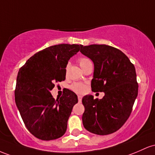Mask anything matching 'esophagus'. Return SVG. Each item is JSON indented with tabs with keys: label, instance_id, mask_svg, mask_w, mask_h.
Wrapping results in <instances>:
<instances>
[{
	"label": "esophagus",
	"instance_id": "obj_1",
	"mask_svg": "<svg viewBox=\"0 0 155 155\" xmlns=\"http://www.w3.org/2000/svg\"><path fill=\"white\" fill-rule=\"evenodd\" d=\"M78 101H79V102H81V100H82V96H81V95H78Z\"/></svg>",
	"mask_w": 155,
	"mask_h": 155
}]
</instances>
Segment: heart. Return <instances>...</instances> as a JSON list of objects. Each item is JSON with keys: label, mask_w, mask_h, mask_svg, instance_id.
<instances>
[{"label": "heart", "mask_w": 155, "mask_h": 155, "mask_svg": "<svg viewBox=\"0 0 155 155\" xmlns=\"http://www.w3.org/2000/svg\"><path fill=\"white\" fill-rule=\"evenodd\" d=\"M78 62H79V64L81 67V68L83 69L87 64L91 63V61L89 60V58H87V57L83 56L78 59ZM70 88L73 91L75 92V93L83 94L87 91L88 86L85 83H74L71 85Z\"/></svg>", "instance_id": "heart-1"}]
</instances>
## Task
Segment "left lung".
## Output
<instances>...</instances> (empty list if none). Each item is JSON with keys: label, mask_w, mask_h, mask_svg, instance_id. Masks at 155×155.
Instances as JSON below:
<instances>
[{"label": "left lung", "mask_w": 155, "mask_h": 155, "mask_svg": "<svg viewBox=\"0 0 155 155\" xmlns=\"http://www.w3.org/2000/svg\"><path fill=\"white\" fill-rule=\"evenodd\" d=\"M81 52L94 65L91 90L105 92L103 98L83 97L84 127L92 133L105 135L115 133L131 114L138 96L135 67L123 52L106 45H81Z\"/></svg>", "instance_id": "left-lung-1"}]
</instances>
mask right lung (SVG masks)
Segmentation results:
<instances>
[{
	"instance_id": "1",
	"label": "right lung",
	"mask_w": 155,
	"mask_h": 155,
	"mask_svg": "<svg viewBox=\"0 0 155 155\" xmlns=\"http://www.w3.org/2000/svg\"><path fill=\"white\" fill-rule=\"evenodd\" d=\"M81 46L61 44L48 47L31 56L19 70L15 102L25 127L36 138L54 140L66 133L78 96L66 88L55 100L50 91L55 83L65 80L68 61Z\"/></svg>"
}]
</instances>
